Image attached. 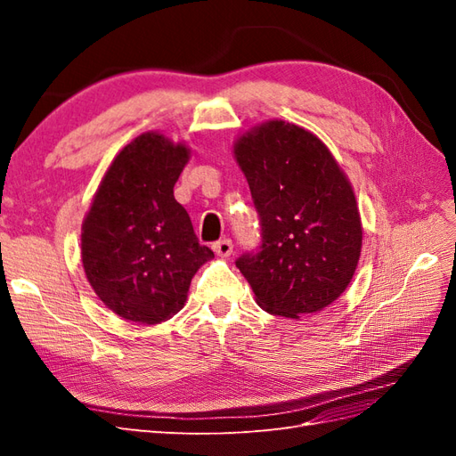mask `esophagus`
<instances>
[{"label": "esophagus", "instance_id": "esophagus-1", "mask_svg": "<svg viewBox=\"0 0 456 456\" xmlns=\"http://www.w3.org/2000/svg\"><path fill=\"white\" fill-rule=\"evenodd\" d=\"M213 249L218 256H230L233 253V243L232 240H220L213 243Z\"/></svg>", "mask_w": 456, "mask_h": 456}]
</instances>
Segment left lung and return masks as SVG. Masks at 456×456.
Returning a JSON list of instances; mask_svg holds the SVG:
<instances>
[{"instance_id":"1","label":"left lung","mask_w":456,"mask_h":456,"mask_svg":"<svg viewBox=\"0 0 456 456\" xmlns=\"http://www.w3.org/2000/svg\"><path fill=\"white\" fill-rule=\"evenodd\" d=\"M233 154L249 183L262 243L236 266L256 305L273 315L315 314L335 302L362 255L352 184L329 148L295 123H260Z\"/></svg>"}]
</instances>
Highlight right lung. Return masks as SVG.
<instances>
[{"label":"right lung","instance_id":"1","mask_svg":"<svg viewBox=\"0 0 456 456\" xmlns=\"http://www.w3.org/2000/svg\"><path fill=\"white\" fill-rule=\"evenodd\" d=\"M190 148L144 133L110 165L81 226V260L104 306L154 325L183 310L190 281L215 255L173 196Z\"/></svg>","mask_w":456,"mask_h":456}]
</instances>
